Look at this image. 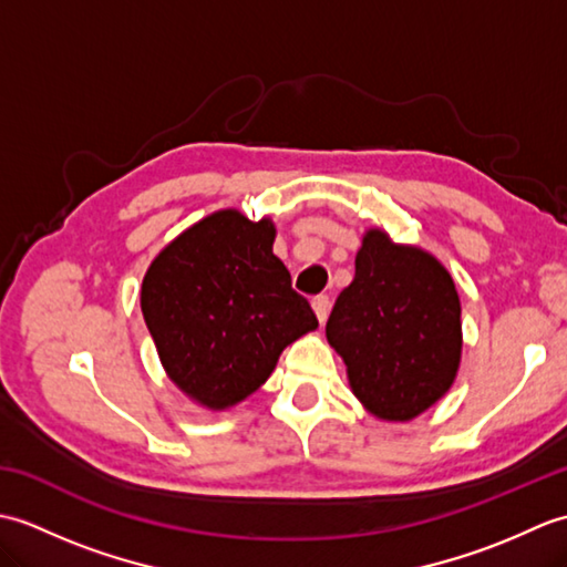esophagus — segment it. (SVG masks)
Returning a JSON list of instances; mask_svg holds the SVG:
<instances>
[{"mask_svg":"<svg viewBox=\"0 0 567 567\" xmlns=\"http://www.w3.org/2000/svg\"><path fill=\"white\" fill-rule=\"evenodd\" d=\"M311 307H315V315H317V319L323 323V321H327V317H329L331 299H329L327 295H319V297H315V302H311Z\"/></svg>","mask_w":567,"mask_h":567,"instance_id":"obj_1","label":"esophagus"}]
</instances>
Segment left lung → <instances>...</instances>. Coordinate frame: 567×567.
<instances>
[{
    "label": "left lung",
    "instance_id": "obj_1",
    "mask_svg": "<svg viewBox=\"0 0 567 567\" xmlns=\"http://www.w3.org/2000/svg\"><path fill=\"white\" fill-rule=\"evenodd\" d=\"M327 339L372 414L419 416L451 388L461 363V299L449 270L424 250L368 231Z\"/></svg>",
    "mask_w": 567,
    "mask_h": 567
}]
</instances>
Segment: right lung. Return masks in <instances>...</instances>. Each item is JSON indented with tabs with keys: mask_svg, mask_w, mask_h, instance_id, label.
<instances>
[{
	"mask_svg": "<svg viewBox=\"0 0 567 567\" xmlns=\"http://www.w3.org/2000/svg\"><path fill=\"white\" fill-rule=\"evenodd\" d=\"M272 240L268 219L216 212L179 234L143 277V319L167 375L209 409L246 400L285 346L319 327Z\"/></svg>",
	"mask_w": 567,
	"mask_h": 567,
	"instance_id": "right-lung-1",
	"label": "right lung"
}]
</instances>
